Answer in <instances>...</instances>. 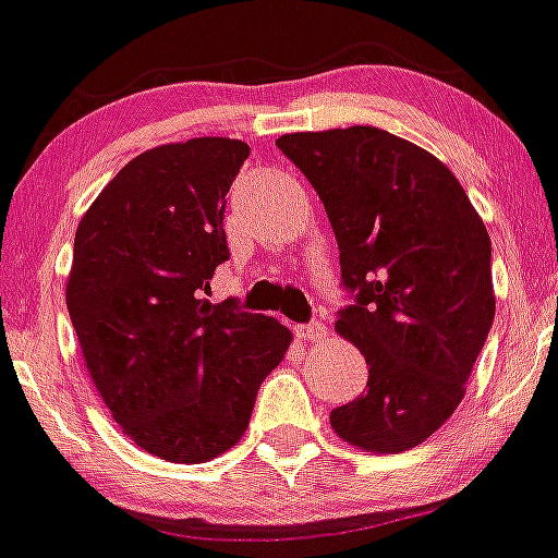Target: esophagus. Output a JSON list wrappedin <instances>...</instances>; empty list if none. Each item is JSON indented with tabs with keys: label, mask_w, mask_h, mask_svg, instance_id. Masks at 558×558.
Wrapping results in <instances>:
<instances>
[{
	"label": "esophagus",
	"mask_w": 558,
	"mask_h": 558,
	"mask_svg": "<svg viewBox=\"0 0 558 558\" xmlns=\"http://www.w3.org/2000/svg\"><path fill=\"white\" fill-rule=\"evenodd\" d=\"M295 333H299L301 339H306V342H320V339L326 337V323L312 320V323H306V326L295 328Z\"/></svg>",
	"instance_id": "34e87169"
}]
</instances>
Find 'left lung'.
<instances>
[{"label":"left lung","instance_id":"1","mask_svg":"<svg viewBox=\"0 0 558 558\" xmlns=\"http://www.w3.org/2000/svg\"><path fill=\"white\" fill-rule=\"evenodd\" d=\"M276 147L326 208L350 299L337 331L369 367L331 427L375 454L418 447L460 405L490 333V235L458 178L389 131L284 134Z\"/></svg>","mask_w":558,"mask_h":558}]
</instances>
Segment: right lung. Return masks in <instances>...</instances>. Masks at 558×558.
I'll use <instances>...</instances> for the list:
<instances>
[{"label":"right lung","mask_w":558,"mask_h":558,"mask_svg":"<svg viewBox=\"0 0 558 558\" xmlns=\"http://www.w3.org/2000/svg\"><path fill=\"white\" fill-rule=\"evenodd\" d=\"M246 158V142L221 136L153 147L73 241L65 299L95 389L136 447L172 463L235 447L293 339L274 317L205 301L230 259L227 191Z\"/></svg>","instance_id":"add662e5"}]
</instances>
